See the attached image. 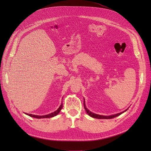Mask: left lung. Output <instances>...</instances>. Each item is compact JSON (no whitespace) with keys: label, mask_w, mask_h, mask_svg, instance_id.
Here are the masks:
<instances>
[{"label":"left lung","mask_w":151,"mask_h":151,"mask_svg":"<svg viewBox=\"0 0 151 151\" xmlns=\"http://www.w3.org/2000/svg\"><path fill=\"white\" fill-rule=\"evenodd\" d=\"M84 109H86L87 113H88L89 116H91V117H93V118H98V119H111V118H115L116 116H119L120 115H121L122 113H123V112H125V111H126L127 110V109H126V110H125L124 111L121 112L120 113L116 114V115H110V116H103V115H97V114L93 113H92L91 111H90L89 110H88V108L86 107V104H85L84 102Z\"/></svg>","instance_id":"obj_1"}]
</instances>
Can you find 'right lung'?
<instances>
[{
	"instance_id": "obj_1",
	"label": "right lung",
	"mask_w": 151,
	"mask_h": 151,
	"mask_svg": "<svg viewBox=\"0 0 151 151\" xmlns=\"http://www.w3.org/2000/svg\"><path fill=\"white\" fill-rule=\"evenodd\" d=\"M63 107V104L62 103L61 105L60 106V107H59L58 108V109L57 111H54L53 113H52L50 114H48V115H44V116H38V115H32V114H28V113H26V115H29V116H31V117H33V118H51V117H53L55 116H56L57 115H58V114L60 113V110L62 109Z\"/></svg>"
}]
</instances>
